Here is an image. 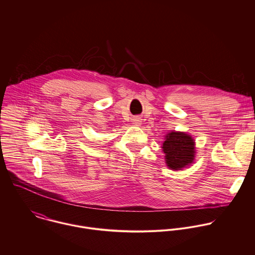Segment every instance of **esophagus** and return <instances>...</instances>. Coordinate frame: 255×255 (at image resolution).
Returning a JSON list of instances; mask_svg holds the SVG:
<instances>
[{
  "label": "esophagus",
  "instance_id": "34e87169",
  "mask_svg": "<svg viewBox=\"0 0 255 255\" xmlns=\"http://www.w3.org/2000/svg\"><path fill=\"white\" fill-rule=\"evenodd\" d=\"M140 123H141V119H139V118H135L133 120V124L134 125H140Z\"/></svg>",
  "mask_w": 255,
  "mask_h": 255
}]
</instances>
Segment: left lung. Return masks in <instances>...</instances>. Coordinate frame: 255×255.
Wrapping results in <instances>:
<instances>
[{
	"label": "left lung",
	"mask_w": 255,
	"mask_h": 255,
	"mask_svg": "<svg viewBox=\"0 0 255 255\" xmlns=\"http://www.w3.org/2000/svg\"><path fill=\"white\" fill-rule=\"evenodd\" d=\"M165 162L173 171L184 169L194 163L196 143L192 135L184 131H170L162 143Z\"/></svg>",
	"instance_id": "8db88e82"
}]
</instances>
